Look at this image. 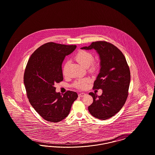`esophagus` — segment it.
<instances>
[{
  "instance_id": "obj_1",
  "label": "esophagus",
  "mask_w": 155,
  "mask_h": 155,
  "mask_svg": "<svg viewBox=\"0 0 155 155\" xmlns=\"http://www.w3.org/2000/svg\"><path fill=\"white\" fill-rule=\"evenodd\" d=\"M85 95H86V94L85 93H80V94H78V96H80V97H84V96H85Z\"/></svg>"
}]
</instances>
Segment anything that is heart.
<instances>
[{
    "label": "heart",
    "mask_w": 155,
    "mask_h": 155,
    "mask_svg": "<svg viewBox=\"0 0 155 155\" xmlns=\"http://www.w3.org/2000/svg\"><path fill=\"white\" fill-rule=\"evenodd\" d=\"M75 59L84 67H88L90 72H94L97 67V64L96 61L94 60V56L91 52L81 50L77 52L75 56ZM68 67V62L67 61L63 67V74L66 75ZM90 79L88 78H84L75 81L74 87L80 89H85L88 87Z\"/></svg>",
    "instance_id": "b5f03b06"
}]
</instances>
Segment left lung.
Returning a JSON list of instances; mask_svg holds the SVG:
<instances>
[{
    "label": "left lung",
    "mask_w": 155,
    "mask_h": 155,
    "mask_svg": "<svg viewBox=\"0 0 155 155\" xmlns=\"http://www.w3.org/2000/svg\"><path fill=\"white\" fill-rule=\"evenodd\" d=\"M81 49L96 50L101 60L100 71L93 88L103 92L101 96L89 94L94 101L89 111L100 120L110 118L121 110L128 95L131 77L125 58L116 46L106 41L94 42Z\"/></svg>",
    "instance_id": "1"
}]
</instances>
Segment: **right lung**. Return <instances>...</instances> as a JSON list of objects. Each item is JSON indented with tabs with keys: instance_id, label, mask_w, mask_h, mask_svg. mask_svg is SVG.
<instances>
[{
	"instance_id": "obj_1",
	"label": "right lung",
	"mask_w": 155,
	"mask_h": 155,
	"mask_svg": "<svg viewBox=\"0 0 155 155\" xmlns=\"http://www.w3.org/2000/svg\"><path fill=\"white\" fill-rule=\"evenodd\" d=\"M76 45L54 42L42 45L28 61L24 84L29 102L46 121L58 123L68 115L72 104L77 99L75 92L68 91L63 95L56 92L54 85L63 80L61 65Z\"/></svg>"
}]
</instances>
